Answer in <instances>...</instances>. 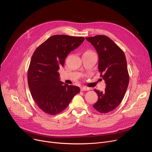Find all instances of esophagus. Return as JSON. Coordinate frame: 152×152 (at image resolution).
Listing matches in <instances>:
<instances>
[{
    "instance_id": "1",
    "label": "esophagus",
    "mask_w": 152,
    "mask_h": 152,
    "mask_svg": "<svg viewBox=\"0 0 152 152\" xmlns=\"http://www.w3.org/2000/svg\"><path fill=\"white\" fill-rule=\"evenodd\" d=\"M91 89L89 88V87H81V91H89Z\"/></svg>"
}]
</instances>
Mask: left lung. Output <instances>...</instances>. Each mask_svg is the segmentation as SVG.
<instances>
[{
  "instance_id": "1",
  "label": "left lung",
  "mask_w": 152,
  "mask_h": 152,
  "mask_svg": "<svg viewBox=\"0 0 152 152\" xmlns=\"http://www.w3.org/2000/svg\"><path fill=\"white\" fill-rule=\"evenodd\" d=\"M99 55V71L104 79V92L94 89L99 99L93 107L99 112L107 113L121 103L129 81L124 52L110 38L104 35L86 37Z\"/></svg>"
}]
</instances>
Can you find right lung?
I'll use <instances>...</instances> for the list:
<instances>
[{
	"label": "right lung",
	"instance_id": "add662e5",
	"mask_svg": "<svg viewBox=\"0 0 152 152\" xmlns=\"http://www.w3.org/2000/svg\"><path fill=\"white\" fill-rule=\"evenodd\" d=\"M84 41L83 37L54 35L33 53L28 71V86L32 97L44 113H61L80 92L79 87L60 81L58 71L63 67L68 53Z\"/></svg>",
	"mask_w": 152,
	"mask_h": 152
}]
</instances>
